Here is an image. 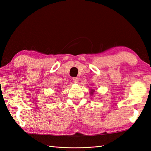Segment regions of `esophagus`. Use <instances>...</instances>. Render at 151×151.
Masks as SVG:
<instances>
[{"instance_id": "esophagus-1", "label": "esophagus", "mask_w": 151, "mask_h": 151, "mask_svg": "<svg viewBox=\"0 0 151 151\" xmlns=\"http://www.w3.org/2000/svg\"><path fill=\"white\" fill-rule=\"evenodd\" d=\"M72 80H73V81L75 83H78L79 78H78V77H73Z\"/></svg>"}]
</instances>
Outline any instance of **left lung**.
Instances as JSON below:
<instances>
[{
  "instance_id": "1",
  "label": "left lung",
  "mask_w": 151,
  "mask_h": 151,
  "mask_svg": "<svg viewBox=\"0 0 151 151\" xmlns=\"http://www.w3.org/2000/svg\"><path fill=\"white\" fill-rule=\"evenodd\" d=\"M93 92H94V91H93ZM93 92H91V93H93ZM93 94V93H91V94Z\"/></svg>"
}]
</instances>
